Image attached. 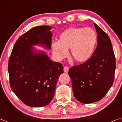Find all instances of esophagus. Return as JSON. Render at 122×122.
<instances>
[{
	"instance_id": "obj_1",
	"label": "esophagus",
	"mask_w": 122,
	"mask_h": 122,
	"mask_svg": "<svg viewBox=\"0 0 122 122\" xmlns=\"http://www.w3.org/2000/svg\"><path fill=\"white\" fill-rule=\"evenodd\" d=\"M68 70H69V68L67 66H65L64 67H63V71H64V72L65 73L68 72Z\"/></svg>"
}]
</instances>
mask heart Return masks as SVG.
I'll return each instance as SVG.
<instances>
[{
	"label": "heart",
	"mask_w": 122,
	"mask_h": 122,
	"mask_svg": "<svg viewBox=\"0 0 122 122\" xmlns=\"http://www.w3.org/2000/svg\"><path fill=\"white\" fill-rule=\"evenodd\" d=\"M97 41V35L91 27H71L60 34L59 41L52 42L51 49L55 57L61 60L68 54L74 61L83 63L93 54Z\"/></svg>",
	"instance_id": "obj_1"
}]
</instances>
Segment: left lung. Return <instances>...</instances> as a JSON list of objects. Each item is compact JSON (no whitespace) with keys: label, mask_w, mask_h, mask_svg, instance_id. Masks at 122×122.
<instances>
[{"label":"left lung","mask_w":122,"mask_h":122,"mask_svg":"<svg viewBox=\"0 0 122 122\" xmlns=\"http://www.w3.org/2000/svg\"><path fill=\"white\" fill-rule=\"evenodd\" d=\"M97 34V45L88 61L70 68L68 73L72 81L76 99L83 103L100 100L113 84L116 59L110 38L94 23Z\"/></svg>","instance_id":"1"}]
</instances>
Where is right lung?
Returning <instances> with one entry per match:
<instances>
[{"label":"right lung","instance_id":"right-lung-1","mask_svg":"<svg viewBox=\"0 0 122 122\" xmlns=\"http://www.w3.org/2000/svg\"><path fill=\"white\" fill-rule=\"evenodd\" d=\"M52 27H33L21 36L14 45L8 62L10 87L25 105L45 106L55 94L59 76L63 73L61 63L53 62L45 52H34L33 45L50 49Z\"/></svg>","mask_w":122,"mask_h":122}]
</instances>
